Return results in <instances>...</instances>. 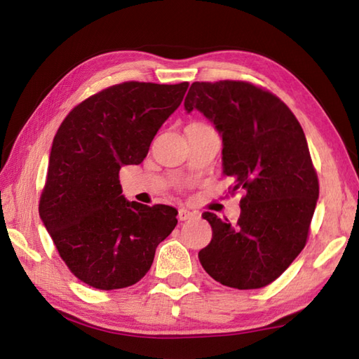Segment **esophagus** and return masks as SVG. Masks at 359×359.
Wrapping results in <instances>:
<instances>
[{
    "instance_id": "obj_1",
    "label": "esophagus",
    "mask_w": 359,
    "mask_h": 359,
    "mask_svg": "<svg viewBox=\"0 0 359 359\" xmlns=\"http://www.w3.org/2000/svg\"><path fill=\"white\" fill-rule=\"evenodd\" d=\"M197 215L193 211H189L187 208H180L179 210V220H191V219H196Z\"/></svg>"
}]
</instances>
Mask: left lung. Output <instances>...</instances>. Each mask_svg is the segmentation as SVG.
I'll return each mask as SVG.
<instances>
[{"instance_id":"8db88e82","label":"left lung","mask_w":359,"mask_h":359,"mask_svg":"<svg viewBox=\"0 0 359 359\" xmlns=\"http://www.w3.org/2000/svg\"><path fill=\"white\" fill-rule=\"evenodd\" d=\"M185 109L201 111L222 135L224 175L243 189L238 222L203 212L212 239L199 261L222 285L251 290L276 280L306 247L319 196L299 121L270 90L248 81H194Z\"/></svg>"}]
</instances>
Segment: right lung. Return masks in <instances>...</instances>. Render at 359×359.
Segmentation results:
<instances>
[{
	"label": "right lung",
	"mask_w": 359,
	"mask_h": 359,
	"mask_svg": "<svg viewBox=\"0 0 359 359\" xmlns=\"http://www.w3.org/2000/svg\"><path fill=\"white\" fill-rule=\"evenodd\" d=\"M187 89L188 81L109 86L75 106L53 137L38 211L60 257L89 287L134 285L177 225L172 207L128 202L118 172L143 162Z\"/></svg>",
	"instance_id": "1"
}]
</instances>
